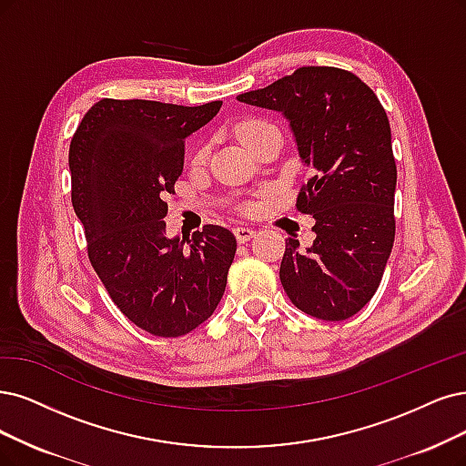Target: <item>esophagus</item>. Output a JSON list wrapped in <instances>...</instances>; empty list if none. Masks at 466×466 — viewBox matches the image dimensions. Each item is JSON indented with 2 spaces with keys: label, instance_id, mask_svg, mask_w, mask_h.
Here are the masks:
<instances>
[{
  "label": "esophagus",
  "instance_id": "1",
  "mask_svg": "<svg viewBox=\"0 0 466 466\" xmlns=\"http://www.w3.org/2000/svg\"><path fill=\"white\" fill-rule=\"evenodd\" d=\"M234 234H236V239H238L239 244H246L255 236V230L253 228H246V227H238V228H234Z\"/></svg>",
  "mask_w": 466,
  "mask_h": 466
}]
</instances>
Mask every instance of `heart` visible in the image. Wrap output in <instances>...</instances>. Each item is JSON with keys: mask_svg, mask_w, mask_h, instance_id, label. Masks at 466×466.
Instances as JSON below:
<instances>
[{"mask_svg": "<svg viewBox=\"0 0 466 466\" xmlns=\"http://www.w3.org/2000/svg\"><path fill=\"white\" fill-rule=\"evenodd\" d=\"M270 128H277V127L268 123V120L251 118V120H244V123H239L236 132H238L239 140H242L246 146H249L255 140V137H259L263 132H267ZM201 157H203V153H201Z\"/></svg>", "mask_w": 466, "mask_h": 466, "instance_id": "1", "label": "heart"}]
</instances>
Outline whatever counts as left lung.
Masks as SVG:
<instances>
[{
    "label": "left lung",
    "instance_id": "obj_1",
    "mask_svg": "<svg viewBox=\"0 0 466 466\" xmlns=\"http://www.w3.org/2000/svg\"><path fill=\"white\" fill-rule=\"evenodd\" d=\"M238 101L282 113L301 163L313 172L296 207L315 218V239L307 249L286 239L284 291L311 317H353L380 286L395 238L398 168L382 103L359 76L336 66H301Z\"/></svg>",
    "mask_w": 466,
    "mask_h": 466
}]
</instances>
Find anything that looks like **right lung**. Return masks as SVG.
<instances>
[{
	"instance_id": "obj_1",
	"label": "right lung",
	"mask_w": 466,
	"mask_h": 466,
	"mask_svg": "<svg viewBox=\"0 0 466 466\" xmlns=\"http://www.w3.org/2000/svg\"><path fill=\"white\" fill-rule=\"evenodd\" d=\"M147 99H99L84 115L71 149L73 207L88 257L111 299L142 330L178 338L217 309L236 238L205 224L192 238H167V194L184 168V142L218 113Z\"/></svg>"
}]
</instances>
